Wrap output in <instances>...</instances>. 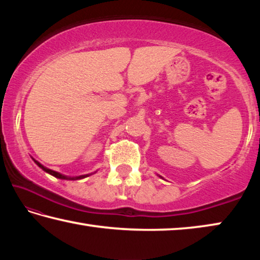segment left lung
<instances>
[{
  "mask_svg": "<svg viewBox=\"0 0 260 260\" xmlns=\"http://www.w3.org/2000/svg\"><path fill=\"white\" fill-rule=\"evenodd\" d=\"M159 178H161V177H160V175H159Z\"/></svg>",
  "mask_w": 260,
  "mask_h": 260,
  "instance_id": "1",
  "label": "left lung"
}]
</instances>
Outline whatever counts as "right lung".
<instances>
[{
	"label": "right lung",
	"instance_id": "right-lung-1",
	"mask_svg": "<svg viewBox=\"0 0 260 260\" xmlns=\"http://www.w3.org/2000/svg\"><path fill=\"white\" fill-rule=\"evenodd\" d=\"M32 159L34 160L35 164H37L39 167H40V169H42L43 171H45V172L49 173L50 175H52V177H55V178H57V179H61V180H81V179H85V178H87V177H89V175H91V174L96 173V172H94V173H89V174L77 175V177H69V175H64V174H61V173H59V172H56V171H52V170H50V169H48V167H46V166H43V165L41 164V162H39L37 159H34L33 157H32Z\"/></svg>",
	"mask_w": 260,
	"mask_h": 260
}]
</instances>
